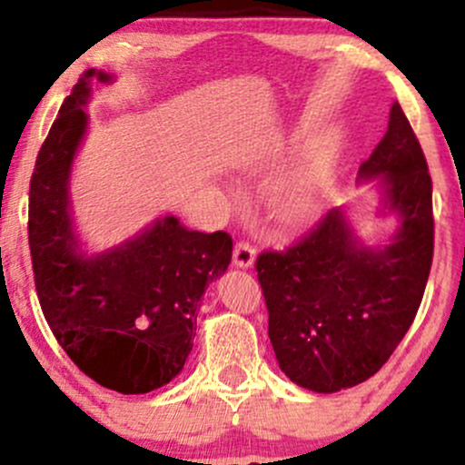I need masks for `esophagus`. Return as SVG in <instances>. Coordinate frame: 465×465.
<instances>
[{
	"mask_svg": "<svg viewBox=\"0 0 465 465\" xmlns=\"http://www.w3.org/2000/svg\"><path fill=\"white\" fill-rule=\"evenodd\" d=\"M255 262V247L247 240H238L236 247H233V264L240 269H249Z\"/></svg>",
	"mask_w": 465,
	"mask_h": 465,
	"instance_id": "esophagus-1",
	"label": "esophagus"
}]
</instances>
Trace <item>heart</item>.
I'll use <instances>...</instances> for the list:
<instances>
[{
	"label": "heart",
	"mask_w": 465,
	"mask_h": 465,
	"mask_svg": "<svg viewBox=\"0 0 465 465\" xmlns=\"http://www.w3.org/2000/svg\"><path fill=\"white\" fill-rule=\"evenodd\" d=\"M325 188H328V154L314 153L277 188V212L288 223H300L317 210Z\"/></svg>",
	"instance_id": "obj_1"
}]
</instances>
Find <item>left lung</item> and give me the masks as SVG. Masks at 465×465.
Masks as SVG:
<instances>
[{
	"label": "left lung",
	"instance_id": "8db88e82",
	"mask_svg": "<svg viewBox=\"0 0 465 465\" xmlns=\"http://www.w3.org/2000/svg\"><path fill=\"white\" fill-rule=\"evenodd\" d=\"M359 173L383 174L387 210L400 218L391 244L362 247L334 207L291 247L255 260L280 370L317 393L361 385L385 365L418 314L433 264V181L398 103Z\"/></svg>",
	"mask_w": 465,
	"mask_h": 465
}]
</instances>
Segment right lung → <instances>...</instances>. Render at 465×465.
<instances>
[{"label":"right lung","instance_id":"obj_1","mask_svg":"<svg viewBox=\"0 0 465 465\" xmlns=\"http://www.w3.org/2000/svg\"><path fill=\"white\" fill-rule=\"evenodd\" d=\"M87 69L47 133L30 179L28 240L41 311L58 345L98 385L148 393L183 370L207 284L232 262L227 232L203 233L165 216L95 258L78 251L69 216V170L84 129Z\"/></svg>","mask_w":465,"mask_h":465}]
</instances>
